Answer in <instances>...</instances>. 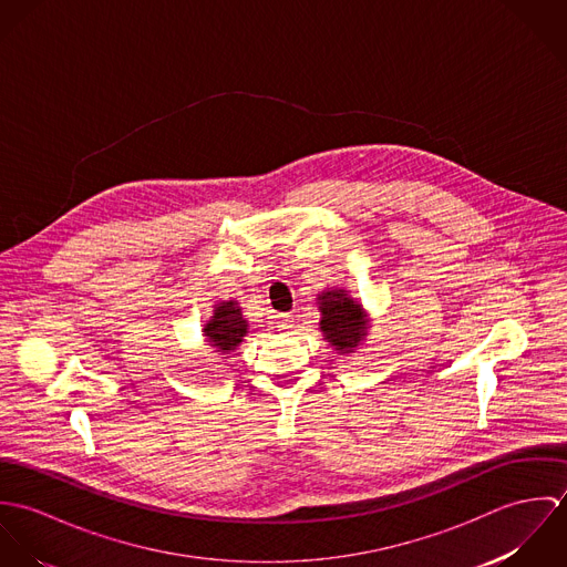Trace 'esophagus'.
Listing matches in <instances>:
<instances>
[{
    "instance_id": "obj_1",
    "label": "esophagus",
    "mask_w": 567,
    "mask_h": 567,
    "mask_svg": "<svg viewBox=\"0 0 567 567\" xmlns=\"http://www.w3.org/2000/svg\"><path fill=\"white\" fill-rule=\"evenodd\" d=\"M275 319H277V327L281 331H288V329L295 327V315H277Z\"/></svg>"
}]
</instances>
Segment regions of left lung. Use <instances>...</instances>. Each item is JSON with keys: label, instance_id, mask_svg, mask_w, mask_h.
Segmentation results:
<instances>
[{"label": "left lung", "instance_id": "obj_1", "mask_svg": "<svg viewBox=\"0 0 567 567\" xmlns=\"http://www.w3.org/2000/svg\"><path fill=\"white\" fill-rule=\"evenodd\" d=\"M321 331L324 340L340 353H351L367 338V312L349 297V290L327 288L319 297Z\"/></svg>", "mask_w": 567, "mask_h": 567}]
</instances>
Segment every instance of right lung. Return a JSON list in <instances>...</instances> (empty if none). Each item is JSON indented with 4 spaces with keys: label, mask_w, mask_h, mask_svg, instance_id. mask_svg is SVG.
<instances>
[{
    "label": "right lung",
    "mask_w": 567,
    "mask_h": 567,
    "mask_svg": "<svg viewBox=\"0 0 567 567\" xmlns=\"http://www.w3.org/2000/svg\"><path fill=\"white\" fill-rule=\"evenodd\" d=\"M248 323L243 317V308L238 306V301H223L214 308V317L205 323L203 333L207 336L209 347L227 355L240 347Z\"/></svg>",
    "instance_id": "right-lung-1"
}]
</instances>
